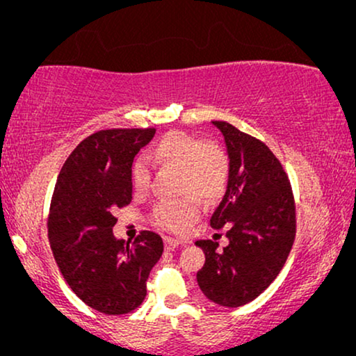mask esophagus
<instances>
[{"instance_id": "obj_1", "label": "esophagus", "mask_w": 356, "mask_h": 356, "mask_svg": "<svg viewBox=\"0 0 356 356\" xmlns=\"http://www.w3.org/2000/svg\"><path fill=\"white\" fill-rule=\"evenodd\" d=\"M181 245V241L179 240H175V238H165V248H167L168 251H173L175 248H178Z\"/></svg>"}]
</instances>
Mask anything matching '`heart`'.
Here are the masks:
<instances>
[{"instance_id":"b5f03b06","label":"heart","mask_w":356,"mask_h":356,"mask_svg":"<svg viewBox=\"0 0 356 356\" xmlns=\"http://www.w3.org/2000/svg\"><path fill=\"white\" fill-rule=\"evenodd\" d=\"M159 163L179 170L178 191L184 196L167 199L154 209L152 220L170 233H184L201 216L204 204H213L225 193L230 178V162L220 145L211 140L201 143L183 131H172L152 147ZM136 191H145L150 183V167L138 159L131 170Z\"/></svg>"}]
</instances>
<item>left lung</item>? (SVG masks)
Segmentation results:
<instances>
[{"mask_svg": "<svg viewBox=\"0 0 356 356\" xmlns=\"http://www.w3.org/2000/svg\"><path fill=\"white\" fill-rule=\"evenodd\" d=\"M225 139L230 178L211 227H228V245L199 240L206 254L197 272L202 293L238 308L256 300L279 275L295 241V201L279 159L259 139L225 121H212Z\"/></svg>", "mask_w": 356, "mask_h": 356, "instance_id": "8db88e82", "label": "left lung"}]
</instances>
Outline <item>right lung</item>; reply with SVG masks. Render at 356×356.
<instances>
[{
	"label": "right lung",
	"instance_id": "obj_1",
	"mask_svg": "<svg viewBox=\"0 0 356 356\" xmlns=\"http://www.w3.org/2000/svg\"><path fill=\"white\" fill-rule=\"evenodd\" d=\"M154 128L105 129L82 140L63 165L51 197L48 238L71 290L105 314H126L147 295L150 270L163 252L157 233L134 243L113 235L118 207L133 199L131 167Z\"/></svg>",
	"mask_w": 356,
	"mask_h": 356
}]
</instances>
